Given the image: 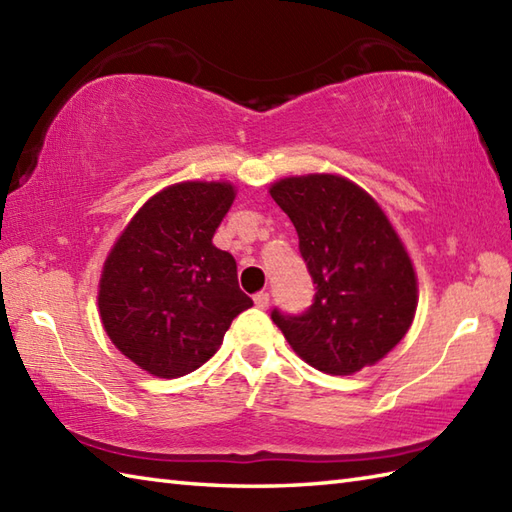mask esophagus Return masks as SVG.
<instances>
[{
	"instance_id": "obj_1",
	"label": "esophagus",
	"mask_w": 512,
	"mask_h": 512,
	"mask_svg": "<svg viewBox=\"0 0 512 512\" xmlns=\"http://www.w3.org/2000/svg\"><path fill=\"white\" fill-rule=\"evenodd\" d=\"M255 306L259 308V310H266L268 308V303H270V295L268 292H259V295H255Z\"/></svg>"
}]
</instances>
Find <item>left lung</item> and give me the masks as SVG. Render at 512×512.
<instances>
[{
	"instance_id": "1",
	"label": "left lung",
	"mask_w": 512,
	"mask_h": 512,
	"mask_svg": "<svg viewBox=\"0 0 512 512\" xmlns=\"http://www.w3.org/2000/svg\"><path fill=\"white\" fill-rule=\"evenodd\" d=\"M268 193L295 224L317 284L306 314L275 310V325L323 374L376 365L409 332L418 308L416 268L383 206L339 173L288 176Z\"/></svg>"
}]
</instances>
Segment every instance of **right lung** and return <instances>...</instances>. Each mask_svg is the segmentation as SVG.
Segmentation results:
<instances>
[{"mask_svg":"<svg viewBox=\"0 0 512 512\" xmlns=\"http://www.w3.org/2000/svg\"><path fill=\"white\" fill-rule=\"evenodd\" d=\"M226 180L169 184L116 237L99 279V317L116 350L158 378L191 374L253 306L231 253L213 244L235 202Z\"/></svg>","mask_w":512,"mask_h":512,"instance_id":"obj_1","label":"right lung"}]
</instances>
